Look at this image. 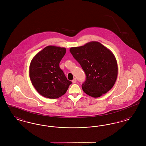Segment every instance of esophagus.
I'll return each instance as SVG.
<instances>
[{
	"label": "esophagus",
	"instance_id": "1",
	"mask_svg": "<svg viewBox=\"0 0 146 146\" xmlns=\"http://www.w3.org/2000/svg\"><path fill=\"white\" fill-rule=\"evenodd\" d=\"M72 82H73V83H76V78H74V79H73V80H72Z\"/></svg>",
	"mask_w": 146,
	"mask_h": 146
}]
</instances>
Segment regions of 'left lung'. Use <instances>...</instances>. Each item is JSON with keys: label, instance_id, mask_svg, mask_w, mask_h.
<instances>
[{"label": "left lung", "instance_id": "left-lung-1", "mask_svg": "<svg viewBox=\"0 0 146 146\" xmlns=\"http://www.w3.org/2000/svg\"><path fill=\"white\" fill-rule=\"evenodd\" d=\"M70 53L82 66L86 79L82 84L84 92L99 97L110 90L116 82L118 64L110 50L98 42L71 48Z\"/></svg>", "mask_w": 146, "mask_h": 146}]
</instances>
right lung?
<instances>
[{"instance_id":"add662e5","label":"right lung","mask_w":146,"mask_h":146,"mask_svg":"<svg viewBox=\"0 0 146 146\" xmlns=\"http://www.w3.org/2000/svg\"><path fill=\"white\" fill-rule=\"evenodd\" d=\"M66 49L48 46L37 53L29 66V77L38 92L44 97L55 99L63 95L72 82L67 80L59 63Z\"/></svg>"}]
</instances>
